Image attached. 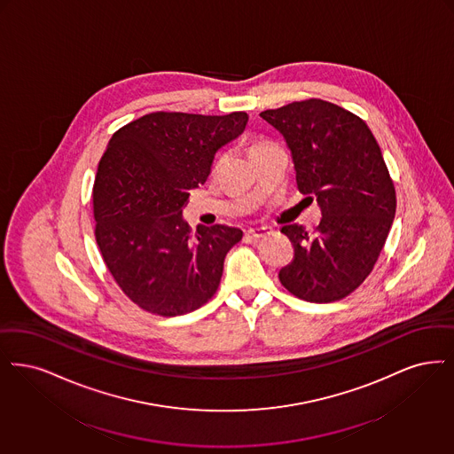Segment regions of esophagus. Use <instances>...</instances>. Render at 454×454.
Segmentation results:
<instances>
[{"mask_svg":"<svg viewBox=\"0 0 454 454\" xmlns=\"http://www.w3.org/2000/svg\"><path fill=\"white\" fill-rule=\"evenodd\" d=\"M246 234L249 237H254V239H261V237L268 236L270 231L266 227H253V229H247Z\"/></svg>","mask_w":454,"mask_h":454,"instance_id":"obj_1","label":"esophagus"}]
</instances>
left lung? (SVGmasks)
<instances>
[{
    "label": "left lung",
    "instance_id": "obj_1",
    "mask_svg": "<svg viewBox=\"0 0 454 454\" xmlns=\"http://www.w3.org/2000/svg\"><path fill=\"white\" fill-rule=\"evenodd\" d=\"M259 115L286 140L298 190L322 212L314 232L296 223L281 229L295 256L279 281L307 301L340 300L372 273L394 223L395 186L381 149L363 120L324 99Z\"/></svg>",
    "mask_w": 454,
    "mask_h": 454
}]
</instances>
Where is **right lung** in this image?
<instances>
[{"label": "right lung", "instance_id": "add662e5", "mask_svg": "<svg viewBox=\"0 0 454 454\" xmlns=\"http://www.w3.org/2000/svg\"><path fill=\"white\" fill-rule=\"evenodd\" d=\"M247 119L244 112H154L110 138L93 186L95 236L108 271L140 309L183 316L217 292L223 259L242 231L198 225L192 236L183 208Z\"/></svg>", "mask_w": 454, "mask_h": 454}]
</instances>
